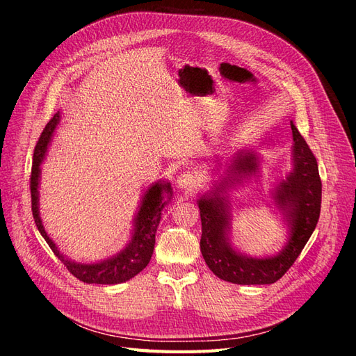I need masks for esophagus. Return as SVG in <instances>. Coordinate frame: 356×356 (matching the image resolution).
<instances>
[{
    "instance_id": "34e87169",
    "label": "esophagus",
    "mask_w": 356,
    "mask_h": 356,
    "mask_svg": "<svg viewBox=\"0 0 356 356\" xmlns=\"http://www.w3.org/2000/svg\"><path fill=\"white\" fill-rule=\"evenodd\" d=\"M176 186L180 191L191 192V191L197 189L200 186V179H198L197 175L193 173L192 170H185V171H181V173L177 176Z\"/></svg>"
}]
</instances>
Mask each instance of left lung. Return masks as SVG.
Instances as JSON below:
<instances>
[{
    "label": "left lung",
    "instance_id": "8db88e82",
    "mask_svg": "<svg viewBox=\"0 0 356 356\" xmlns=\"http://www.w3.org/2000/svg\"><path fill=\"white\" fill-rule=\"evenodd\" d=\"M291 170L270 192L272 204L286 226L284 247L272 256L251 257L232 245V202L229 189L260 175V155L239 149L226 161L223 176L197 200L201 214V253L210 270L223 281L241 285L277 282L299 257L315 231L321 211V179L316 158L291 121ZM222 164V163H219Z\"/></svg>",
    "mask_w": 356,
    "mask_h": 356
}]
</instances>
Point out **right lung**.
<instances>
[{"label":"right lung","instance_id":"obj_1","mask_svg":"<svg viewBox=\"0 0 356 356\" xmlns=\"http://www.w3.org/2000/svg\"><path fill=\"white\" fill-rule=\"evenodd\" d=\"M59 121L60 111H57L54 117L45 125L35 146V151H33V163L31 171V201L33 220H35L40 234L53 250L56 257L60 259L67 270L79 281L86 284H121L129 281L136 277L137 273L142 272L152 257L156 229L159 220H161L164 207L171 201V197H173V188H171L170 181L158 180L142 193L140 204L137 207L133 220L131 236L127 245L120 253L95 263H79L71 260L62 253L59 247L54 244V241L45 232V227L40 216L38 189L41 180V164L44 163L45 155H47L49 146L51 143L54 130Z\"/></svg>","mask_w":356,"mask_h":356}]
</instances>
